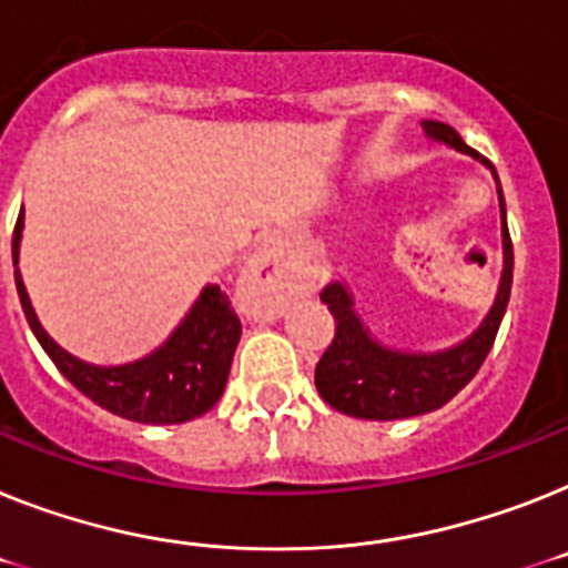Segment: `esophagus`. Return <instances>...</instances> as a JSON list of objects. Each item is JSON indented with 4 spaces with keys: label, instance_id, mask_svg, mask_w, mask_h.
<instances>
[{
    "label": "esophagus",
    "instance_id": "1",
    "mask_svg": "<svg viewBox=\"0 0 568 568\" xmlns=\"http://www.w3.org/2000/svg\"><path fill=\"white\" fill-rule=\"evenodd\" d=\"M240 292L247 314L256 321H271L285 303V283L280 274V254L274 245L256 247L242 271Z\"/></svg>",
    "mask_w": 568,
    "mask_h": 568
}]
</instances>
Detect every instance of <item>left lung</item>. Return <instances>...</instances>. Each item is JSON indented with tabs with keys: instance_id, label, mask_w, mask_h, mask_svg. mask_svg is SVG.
I'll use <instances>...</instances> for the list:
<instances>
[{
	"instance_id": "left-lung-1",
	"label": "left lung",
	"mask_w": 568,
	"mask_h": 568,
	"mask_svg": "<svg viewBox=\"0 0 568 568\" xmlns=\"http://www.w3.org/2000/svg\"><path fill=\"white\" fill-rule=\"evenodd\" d=\"M427 138L445 141L447 146L474 155L490 166V173L497 179V170L479 152L470 150L459 138L454 126L438 121L422 123ZM499 211H503V254L505 268L499 280V292L488 317L479 323L468 341L456 343L445 352H395L381 346L369 328L361 323L352 303L349 288L343 283H328L321 292V300L335 317V341L328 343V349L317 361L314 369V384L328 407H335L343 416L369 418V422H393V418H409L433 413L442 404H447L459 393L488 357L494 337L503 323L505 306L511 297V274H514V247L508 236V222H505V199L497 179Z\"/></svg>"
}]
</instances>
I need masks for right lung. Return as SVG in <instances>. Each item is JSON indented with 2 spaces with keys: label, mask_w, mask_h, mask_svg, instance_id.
<instances>
[{
  "label": "right lung",
  "mask_w": 568,
  "mask_h": 568,
  "mask_svg": "<svg viewBox=\"0 0 568 568\" xmlns=\"http://www.w3.org/2000/svg\"><path fill=\"white\" fill-rule=\"evenodd\" d=\"M22 213L13 227V265L19 262ZM17 292L33 337L65 378L98 407L141 424H184L204 416L222 398L242 323L219 285H207L164 346L135 364L94 366L57 346L40 326L17 268Z\"/></svg>",
  "instance_id": "obj_1"
}]
</instances>
